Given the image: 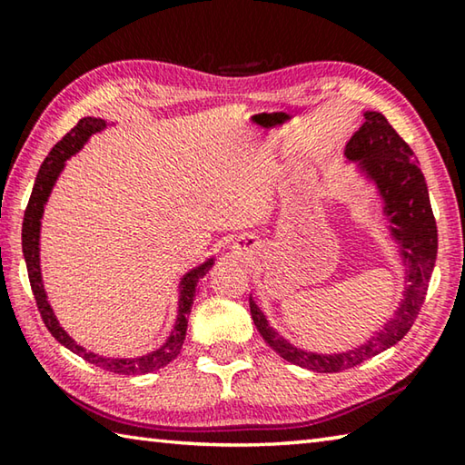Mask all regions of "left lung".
<instances>
[{
    "label": "left lung",
    "instance_id": "8db88e82",
    "mask_svg": "<svg viewBox=\"0 0 465 465\" xmlns=\"http://www.w3.org/2000/svg\"><path fill=\"white\" fill-rule=\"evenodd\" d=\"M346 157L361 162V168L375 183L383 201V213L390 217L391 235L402 246L408 285L398 312L359 349L320 355L297 349L274 332L269 320L250 297L252 320L266 344L289 363L320 373H336L361 365L402 341L422 308L437 258V223L419 160L381 113H365V123L346 143Z\"/></svg>",
    "mask_w": 465,
    "mask_h": 465
}]
</instances>
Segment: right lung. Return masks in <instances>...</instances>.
Segmentation results:
<instances>
[{
  "instance_id": "right-lung-1",
  "label": "right lung",
  "mask_w": 465,
  "mask_h": 465,
  "mask_svg": "<svg viewBox=\"0 0 465 465\" xmlns=\"http://www.w3.org/2000/svg\"><path fill=\"white\" fill-rule=\"evenodd\" d=\"M104 127H106V121L94 119V116H85V119L77 123L75 127L51 149V153L45 157L43 166L38 170V176L35 180V188H33V194H30L28 207L25 211V222H22V252H25L30 287H33L38 312H41V318L45 322V326L49 328V332L57 338L65 349L84 357L92 365L106 369V371H113V373H121V375H143L172 363V361L180 355V349H183L184 338H186L188 313H191L194 295H196V282H199V279H203L211 266H213V258H209L204 264L196 266V269H193L191 272H186L184 279L180 281V302H178V318H176L174 330H172L168 341L163 342L157 351L149 352V355L137 357V359L98 357L94 355V352L85 351L84 346L77 344L74 338L59 326V322L53 313V308L49 305V302H46V293H45V285L41 277V258H38V246H41V242L38 240H41L43 211L54 183H57L63 166H65V160H69L74 153L80 152L85 141H88L94 133H98Z\"/></svg>"
}]
</instances>
